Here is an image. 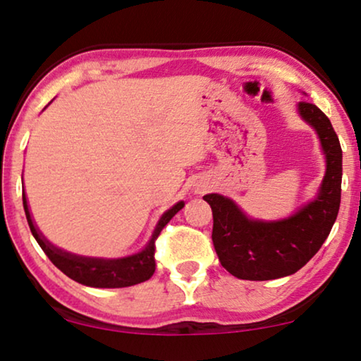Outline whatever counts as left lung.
<instances>
[{
  "label": "left lung",
  "mask_w": 361,
  "mask_h": 361,
  "mask_svg": "<svg viewBox=\"0 0 361 361\" xmlns=\"http://www.w3.org/2000/svg\"><path fill=\"white\" fill-rule=\"evenodd\" d=\"M300 117L316 130L326 156V174L317 195L293 215L255 219L231 198L208 193L213 212V245L219 262L241 280H275L291 275L310 262L337 219L342 187V148L331 120L311 102L296 106Z\"/></svg>",
  "instance_id": "left-lung-1"
}]
</instances>
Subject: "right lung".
<instances>
[{
	"label": "right lung",
	"instance_id": "add662e5",
	"mask_svg": "<svg viewBox=\"0 0 361 361\" xmlns=\"http://www.w3.org/2000/svg\"><path fill=\"white\" fill-rule=\"evenodd\" d=\"M23 203L25 218H27L30 233L39 243L42 250L47 254V257L51 260V264L56 269H60L66 276L78 283L92 286V288H123V286H132L142 283L151 279L154 274L156 262H154V241L163 231V228L171 221V218L177 212L184 208V202H177L172 205L169 210H166L156 223V226L151 233L148 243L140 252L132 255H125V257L117 259H104V257H87V255L71 254L68 250H63L56 245L51 244L40 229L35 224L32 213L29 210L27 197L23 192Z\"/></svg>",
	"mask_w": 361,
	"mask_h": 361
}]
</instances>
